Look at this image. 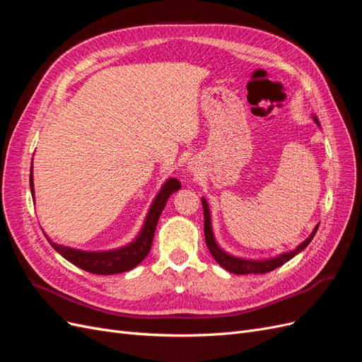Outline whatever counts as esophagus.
I'll list each match as a JSON object with an SVG mask.
<instances>
[{"label": "esophagus", "instance_id": "esophagus-1", "mask_svg": "<svg viewBox=\"0 0 362 362\" xmlns=\"http://www.w3.org/2000/svg\"><path fill=\"white\" fill-rule=\"evenodd\" d=\"M189 172H192V173H194V172H196V168L193 166V164H190V166H189Z\"/></svg>", "mask_w": 362, "mask_h": 362}]
</instances>
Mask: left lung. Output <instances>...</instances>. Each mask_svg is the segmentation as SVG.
<instances>
[{
  "mask_svg": "<svg viewBox=\"0 0 362 362\" xmlns=\"http://www.w3.org/2000/svg\"><path fill=\"white\" fill-rule=\"evenodd\" d=\"M313 120L320 127L319 119L317 116L313 115ZM202 201V208H204V233H205V242L208 249H210L211 255L214 257V259L221 264L225 270L235 273V275H247V273H267L275 270L278 267H281L282 264H286L287 261H290L293 257H296L302 252L306 246L310 245L311 240L314 238L317 229H319V225H315V228L313 229V233L310 234V237L303 240V242L290 252H284V254H279L276 257L272 258H264V259H247V258H242V257H235L228 254L226 250H223L218 243L216 242V237L213 233V225H211V213H210V206H208V202L205 198H201Z\"/></svg>",
  "mask_w": 362,
  "mask_h": 362,
  "instance_id": "8db88e82",
  "label": "left lung"
}]
</instances>
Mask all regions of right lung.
I'll return each instance as SVG.
<instances>
[{"instance_id":"add662e5","label":"right lung","mask_w":362,"mask_h":362,"mask_svg":"<svg viewBox=\"0 0 362 362\" xmlns=\"http://www.w3.org/2000/svg\"><path fill=\"white\" fill-rule=\"evenodd\" d=\"M30 189L33 201H35L33 166L30 170ZM180 189L181 182L177 178H168L164 181L160 192L157 193L154 201H152L149 206L145 222L141 225L139 234L136 235L133 242H129L122 247H116L110 250H81L54 243L52 240H49V237H47V234L45 237L48 238V242L54 247V250L59 252L64 259H68L74 266L80 267L86 272L95 273V275H115V273L128 272L137 267L149 254L160 214L163 213L164 206H166L169 196L175 192H178Z\"/></svg>"}]
</instances>
